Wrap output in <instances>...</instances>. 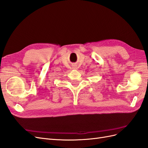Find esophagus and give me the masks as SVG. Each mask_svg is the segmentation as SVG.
<instances>
[{
	"instance_id": "esophagus-1",
	"label": "esophagus",
	"mask_w": 148,
	"mask_h": 148,
	"mask_svg": "<svg viewBox=\"0 0 148 148\" xmlns=\"http://www.w3.org/2000/svg\"><path fill=\"white\" fill-rule=\"evenodd\" d=\"M73 70L77 69V66H76V65H73Z\"/></svg>"
}]
</instances>
